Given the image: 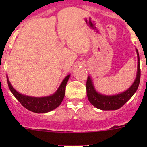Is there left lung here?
<instances>
[{
  "mask_svg": "<svg viewBox=\"0 0 147 147\" xmlns=\"http://www.w3.org/2000/svg\"><path fill=\"white\" fill-rule=\"evenodd\" d=\"M138 56L137 75L134 82L127 90L121 93L113 96H107L98 93L93 86V81L90 76H88L86 82L87 96L88 100L96 108L102 110H115L121 107L131 98L137 90L141 79V68H140V58L138 51L136 49Z\"/></svg>",
  "mask_w": 147,
  "mask_h": 147,
  "instance_id": "1",
  "label": "left lung"
}]
</instances>
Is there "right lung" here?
<instances>
[{
  "label": "right lung",
  "mask_w": 147,
  "mask_h": 147,
  "mask_svg": "<svg viewBox=\"0 0 147 147\" xmlns=\"http://www.w3.org/2000/svg\"><path fill=\"white\" fill-rule=\"evenodd\" d=\"M69 77L70 74L67 75L65 78L59 85L57 90L53 95L45 97H32L25 96V95H23L16 91L6 76L8 85H9L10 91L18 100V102L27 110L36 113H45L50 112L51 110L59 107L64 98L66 84L68 81Z\"/></svg>",
  "instance_id": "add662e5"
}]
</instances>
